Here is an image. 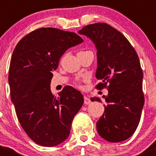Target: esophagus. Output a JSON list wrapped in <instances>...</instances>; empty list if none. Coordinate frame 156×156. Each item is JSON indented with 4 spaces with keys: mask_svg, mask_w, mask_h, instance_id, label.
<instances>
[{
    "mask_svg": "<svg viewBox=\"0 0 156 156\" xmlns=\"http://www.w3.org/2000/svg\"><path fill=\"white\" fill-rule=\"evenodd\" d=\"M90 103H91L90 100L89 99L87 98V97H84V104H85V105H89Z\"/></svg>",
    "mask_w": 156,
    "mask_h": 156,
    "instance_id": "esophagus-1",
    "label": "esophagus"
}]
</instances>
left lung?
I'll list each match as a JSON object with an SVG mask.
<instances>
[{"label":"left lung","instance_id":"left-lung-1","mask_svg":"<svg viewBox=\"0 0 156 156\" xmlns=\"http://www.w3.org/2000/svg\"><path fill=\"white\" fill-rule=\"evenodd\" d=\"M94 41L97 50L96 78L98 90L106 88L105 111L97 123L101 137L108 142L128 139L137 128L144 105L143 70L139 57L129 41L104 23L87 25L78 31ZM91 101L100 102L97 97Z\"/></svg>","mask_w":156,"mask_h":156}]
</instances>
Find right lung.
Instances as JSON below:
<instances>
[{
    "label": "right lung",
    "instance_id": "add662e5",
    "mask_svg": "<svg viewBox=\"0 0 156 156\" xmlns=\"http://www.w3.org/2000/svg\"><path fill=\"white\" fill-rule=\"evenodd\" d=\"M83 41L75 32L41 28L26 34L14 49L8 77L11 100L22 127L38 145L54 146L67 139L82 106L84 97L76 89L66 86L55 97L50 85L61 56Z\"/></svg>",
    "mask_w": 156,
    "mask_h": 156
}]
</instances>
